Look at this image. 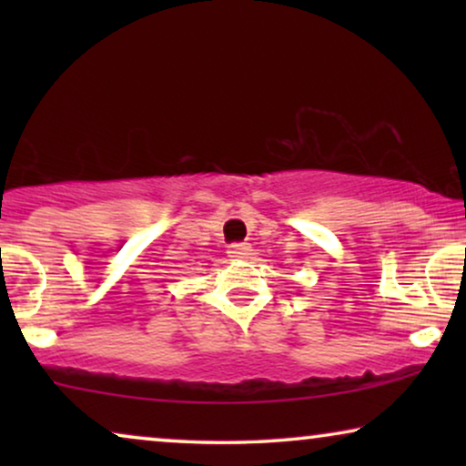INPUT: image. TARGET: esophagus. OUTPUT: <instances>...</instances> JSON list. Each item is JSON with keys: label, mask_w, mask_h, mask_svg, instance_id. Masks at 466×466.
<instances>
[{"label": "esophagus", "mask_w": 466, "mask_h": 466, "mask_svg": "<svg viewBox=\"0 0 466 466\" xmlns=\"http://www.w3.org/2000/svg\"><path fill=\"white\" fill-rule=\"evenodd\" d=\"M227 254L231 258H246L248 254H250V244H246V241H239V244H231L227 248Z\"/></svg>", "instance_id": "1"}]
</instances>
